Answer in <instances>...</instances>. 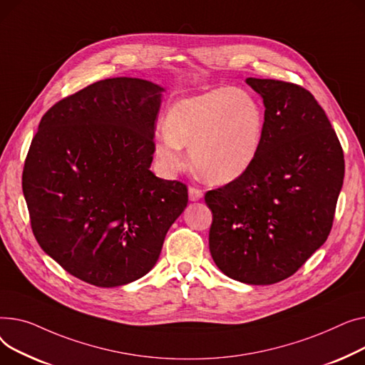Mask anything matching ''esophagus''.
<instances>
[{
	"instance_id": "esophagus-1",
	"label": "esophagus",
	"mask_w": 365,
	"mask_h": 365,
	"mask_svg": "<svg viewBox=\"0 0 365 365\" xmlns=\"http://www.w3.org/2000/svg\"><path fill=\"white\" fill-rule=\"evenodd\" d=\"M188 197H190L191 202H197L203 197V192H202V190H199L196 187H190L188 188Z\"/></svg>"
}]
</instances>
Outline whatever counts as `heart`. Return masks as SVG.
I'll use <instances>...</instances> for the list:
<instances>
[{"label": "heart", "instance_id": "1", "mask_svg": "<svg viewBox=\"0 0 365 365\" xmlns=\"http://www.w3.org/2000/svg\"><path fill=\"white\" fill-rule=\"evenodd\" d=\"M265 130L261 104L240 88H215L178 100L156 137L155 156L169 174L184 165L190 148L192 168L212 184L243 177L259 155Z\"/></svg>", "mask_w": 365, "mask_h": 365}]
</instances>
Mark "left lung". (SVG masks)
Returning <instances> with one entry per match:
<instances>
[{
	"label": "left lung",
	"mask_w": 365,
	"mask_h": 365,
	"mask_svg": "<svg viewBox=\"0 0 365 365\" xmlns=\"http://www.w3.org/2000/svg\"><path fill=\"white\" fill-rule=\"evenodd\" d=\"M246 83L265 106L262 145L243 177L206 192L209 250L232 280L267 286L294 274L327 240L345 160L309 91L275 79Z\"/></svg>",
	"instance_id": "8db88e82"
}]
</instances>
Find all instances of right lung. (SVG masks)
I'll use <instances>...</instances> for the list:
<instances>
[{"instance_id":"add662e5","label":"right lung","mask_w":365,"mask_h":365,"mask_svg":"<svg viewBox=\"0 0 365 365\" xmlns=\"http://www.w3.org/2000/svg\"><path fill=\"white\" fill-rule=\"evenodd\" d=\"M163 87L98 81L42 116L24 169L35 239L79 280L133 283L152 269L188 192L150 166Z\"/></svg>"}]
</instances>
